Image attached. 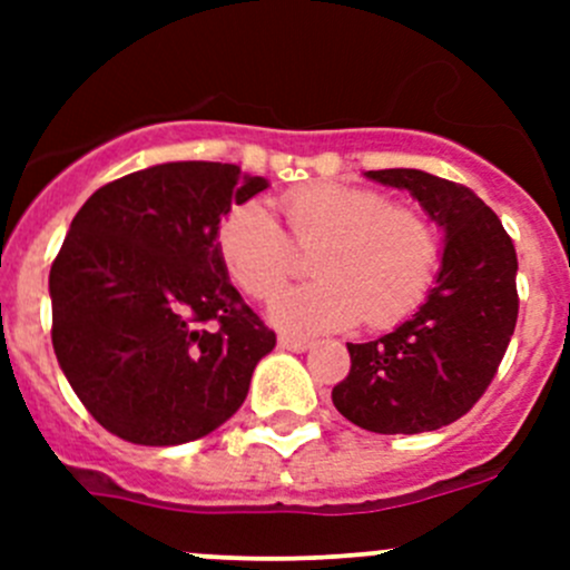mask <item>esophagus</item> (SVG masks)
<instances>
[{"instance_id":"esophagus-1","label":"esophagus","mask_w":570,"mask_h":570,"mask_svg":"<svg viewBox=\"0 0 570 570\" xmlns=\"http://www.w3.org/2000/svg\"><path fill=\"white\" fill-rule=\"evenodd\" d=\"M278 347L292 350V353H306V350L312 347V342H308V338H303V336H292V333H281Z\"/></svg>"}]
</instances>
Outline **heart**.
Returning <instances> with one entry per match:
<instances>
[{
    "label": "heart",
    "instance_id": "heart-1",
    "mask_svg": "<svg viewBox=\"0 0 570 570\" xmlns=\"http://www.w3.org/2000/svg\"><path fill=\"white\" fill-rule=\"evenodd\" d=\"M286 234L262 200L234 206L217 232L228 278L267 301L297 269V250L312 253L314 284L286 289L269 303L284 331H331L364 317L370 327L405 320L428 295L439 264V239L413 206L383 193L320 181L281 195Z\"/></svg>",
    "mask_w": 570,
    "mask_h": 570
}]
</instances>
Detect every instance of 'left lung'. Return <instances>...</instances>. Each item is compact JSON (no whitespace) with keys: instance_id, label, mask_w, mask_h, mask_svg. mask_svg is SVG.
<instances>
[{"instance_id":"8db88e82","label":"left lung","mask_w":570,"mask_h":570,"mask_svg":"<svg viewBox=\"0 0 570 570\" xmlns=\"http://www.w3.org/2000/svg\"><path fill=\"white\" fill-rule=\"evenodd\" d=\"M407 189L444 228L435 286L386 336L347 344L350 375L333 405L358 428L413 435L458 422L485 394L519 320L513 239L469 187L413 168L366 170Z\"/></svg>"}]
</instances>
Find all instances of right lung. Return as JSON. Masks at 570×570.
<instances>
[{
	"label": "right lung",
	"mask_w": 570,
	"mask_h": 570,
	"mask_svg": "<svg viewBox=\"0 0 570 570\" xmlns=\"http://www.w3.org/2000/svg\"><path fill=\"white\" fill-rule=\"evenodd\" d=\"M267 189L237 165L165 163L96 189L49 273L51 344L90 416L176 446L239 411L275 347L228 281L220 220Z\"/></svg>",
	"instance_id": "right-lung-1"
}]
</instances>
